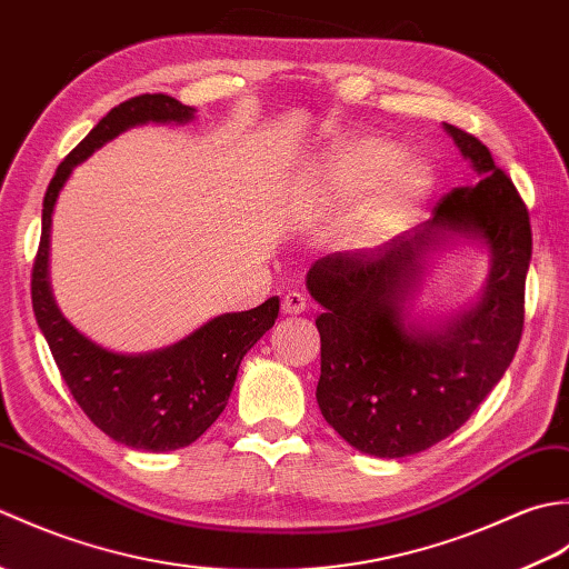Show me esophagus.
Returning a JSON list of instances; mask_svg holds the SVG:
<instances>
[{"mask_svg": "<svg viewBox=\"0 0 569 569\" xmlns=\"http://www.w3.org/2000/svg\"><path fill=\"white\" fill-rule=\"evenodd\" d=\"M306 308H308V300L303 293L291 291L283 296V303H281L283 316H300V312H306Z\"/></svg>", "mask_w": 569, "mask_h": 569, "instance_id": "1", "label": "esophagus"}]
</instances>
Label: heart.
Wrapping results in <instances>:
<instances>
[{
  "label": "heart",
  "mask_w": 569,
  "mask_h": 569,
  "mask_svg": "<svg viewBox=\"0 0 569 569\" xmlns=\"http://www.w3.org/2000/svg\"><path fill=\"white\" fill-rule=\"evenodd\" d=\"M403 158L398 143L367 137L335 149L312 190L330 202H357L377 189L349 229L355 247H379L416 220L435 188V168L426 159Z\"/></svg>",
  "instance_id": "b5f03b06"
}]
</instances>
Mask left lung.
<instances>
[{
  "label": "left lung",
  "instance_id": "8db88e82",
  "mask_svg": "<svg viewBox=\"0 0 569 569\" xmlns=\"http://www.w3.org/2000/svg\"><path fill=\"white\" fill-rule=\"evenodd\" d=\"M475 168V186L455 188L422 222L371 251L330 253L306 286L322 306L318 406L322 418L373 457H408L438 445L469 420L499 383L521 342L528 210L511 178L477 137L445 124ZM455 236L490 249L486 293L452 321L422 329L407 320L430 250Z\"/></svg>",
  "mask_w": 569,
  "mask_h": 569
}]
</instances>
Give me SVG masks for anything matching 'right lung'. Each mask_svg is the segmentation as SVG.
<instances>
[{
  "instance_id": "add662e5",
  "label": "right lung",
  "mask_w": 569,
  "mask_h": 569,
  "mask_svg": "<svg viewBox=\"0 0 569 569\" xmlns=\"http://www.w3.org/2000/svg\"><path fill=\"white\" fill-rule=\"evenodd\" d=\"M196 110L171 94H139L112 112L72 149L48 183L41 214V244L31 271V303L66 386L82 413L112 440L147 452L188 447L220 418L234 389L241 359L278 318V298L259 308L204 322L166 349L119 355L88 340L58 310L48 281L51 217L72 168L129 127L147 122L186 124Z\"/></svg>"
}]
</instances>
